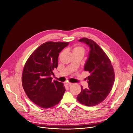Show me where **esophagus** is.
Instances as JSON below:
<instances>
[{
  "mask_svg": "<svg viewBox=\"0 0 133 133\" xmlns=\"http://www.w3.org/2000/svg\"><path fill=\"white\" fill-rule=\"evenodd\" d=\"M66 85H67L68 87H70V86L72 85V84H71V83H66Z\"/></svg>",
  "mask_w": 133,
  "mask_h": 133,
  "instance_id": "obj_1",
  "label": "esophagus"
}]
</instances>
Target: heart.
Returning a JSON list of instances; mask_svg holds the SVG:
<instances>
[{
    "instance_id": "1",
    "label": "heart",
    "mask_w": 133,
    "mask_h": 133,
    "mask_svg": "<svg viewBox=\"0 0 133 133\" xmlns=\"http://www.w3.org/2000/svg\"><path fill=\"white\" fill-rule=\"evenodd\" d=\"M70 50L72 52V55H75V54H82V55H84V54L85 53L84 48L82 46H81L77 45H75L73 46L72 47H71ZM62 53L63 52H62L61 54V55Z\"/></svg>"
}]
</instances>
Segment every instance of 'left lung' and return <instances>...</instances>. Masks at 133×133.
<instances>
[{"mask_svg":"<svg viewBox=\"0 0 133 133\" xmlns=\"http://www.w3.org/2000/svg\"><path fill=\"white\" fill-rule=\"evenodd\" d=\"M79 42L90 47L84 70L90 75L87 77L88 88L83 89L77 97V101L87 106H94L102 102L110 92L115 81L114 70L111 62L104 50L95 42L87 38Z\"/></svg>","mask_w":133,"mask_h":133,"instance_id":"obj_1","label":"left lung"}]
</instances>
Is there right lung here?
Returning a JSON list of instances; mask_svg holds the SVG:
<instances>
[{"label": "right lung", "instance_id": "add662e5", "mask_svg": "<svg viewBox=\"0 0 133 133\" xmlns=\"http://www.w3.org/2000/svg\"><path fill=\"white\" fill-rule=\"evenodd\" d=\"M69 42H46L38 47L27 59L22 74V85L28 97L43 108L58 104L65 92L62 83L52 82V70L58 67L59 53Z\"/></svg>", "mask_w": 133, "mask_h": 133}]
</instances>
